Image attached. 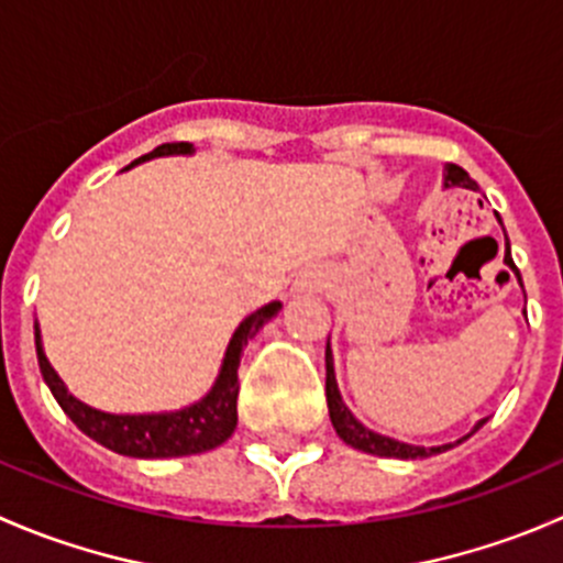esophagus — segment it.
Returning <instances> with one entry per match:
<instances>
[{
	"instance_id": "esophagus-1",
	"label": "esophagus",
	"mask_w": 563,
	"mask_h": 563,
	"mask_svg": "<svg viewBox=\"0 0 563 563\" xmlns=\"http://www.w3.org/2000/svg\"><path fill=\"white\" fill-rule=\"evenodd\" d=\"M321 269H305L302 272V277H299V283H297V288L299 291H316L318 286H321Z\"/></svg>"
}]
</instances>
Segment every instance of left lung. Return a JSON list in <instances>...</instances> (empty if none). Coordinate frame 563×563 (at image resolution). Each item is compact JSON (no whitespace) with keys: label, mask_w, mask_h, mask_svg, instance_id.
Here are the masks:
<instances>
[{"label":"left lung","mask_w":563,"mask_h":563,"mask_svg":"<svg viewBox=\"0 0 563 563\" xmlns=\"http://www.w3.org/2000/svg\"><path fill=\"white\" fill-rule=\"evenodd\" d=\"M444 187H465V190H476V181L471 179L468 172H463V168L455 166V163H450V166L444 168ZM498 223H501V218H498ZM504 264H507L520 280V272H518V266H515L512 253H509V240H507V250H504ZM520 286H523V280H520ZM327 406H329V419H332V428L338 430L340 439H343L349 446H354V450L367 452V455H378V457L419 460V457L439 455V452H446V450H452V446L463 444L465 439H471V435H474L476 430L487 422V419H479L468 435L457 439L455 444H441V446H413V444H406V441H395V439H389V435L376 433V430L365 428V424H362L360 419L349 411V406L343 402V397H340L338 382H334L332 349H329V343H327Z\"/></svg>","instance_id":"left-lung-1"}]
</instances>
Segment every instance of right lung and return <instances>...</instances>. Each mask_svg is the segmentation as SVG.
<instances>
[{"label":"right lung","instance_id":"1","mask_svg":"<svg viewBox=\"0 0 563 563\" xmlns=\"http://www.w3.org/2000/svg\"><path fill=\"white\" fill-rule=\"evenodd\" d=\"M163 155H192V144H163L152 150L150 155L139 157L130 163L128 168L139 166V163L152 161V157ZM280 302H269L250 313L245 321L236 327L234 338H231L229 349H225L223 365H220L218 378H214L212 389L192 406L179 408V411L166 413H106L98 408L87 406L78 397L67 391L65 382L56 376L51 362L45 360L43 340H40V327L35 323V349H37V365L43 373L45 384H48L51 395L62 406V411L76 422L81 433L103 444L106 450L119 452L128 457H181V455H198L220 446L223 441L231 439L236 428V397H240V360L242 351L250 340L255 338L261 327L269 318L277 316Z\"/></svg>","mask_w":563,"mask_h":563}]
</instances>
